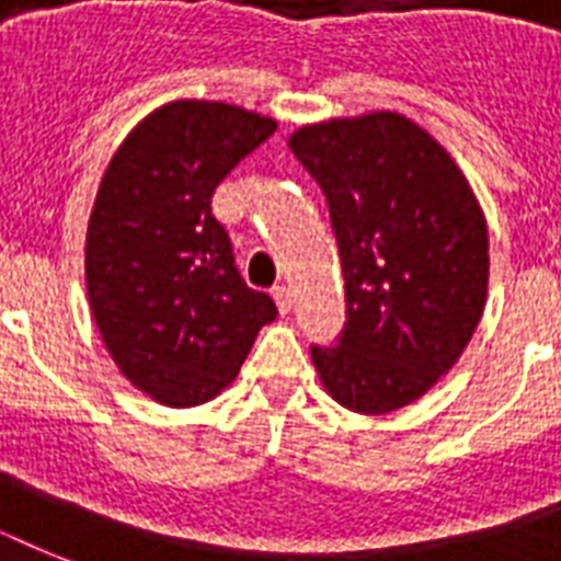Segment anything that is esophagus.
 Returning a JSON list of instances; mask_svg holds the SVG:
<instances>
[{"label":"esophagus","mask_w":561,"mask_h":561,"mask_svg":"<svg viewBox=\"0 0 561 561\" xmlns=\"http://www.w3.org/2000/svg\"><path fill=\"white\" fill-rule=\"evenodd\" d=\"M273 299H276V308H279L282 314H288L290 308H294V294H290V288H285V285H276V288H273Z\"/></svg>","instance_id":"esophagus-1"}]
</instances>
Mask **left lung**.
Wrapping results in <instances>:
<instances>
[{"label": "left lung", "mask_w": 561, "mask_h": 561, "mask_svg": "<svg viewBox=\"0 0 561 561\" xmlns=\"http://www.w3.org/2000/svg\"><path fill=\"white\" fill-rule=\"evenodd\" d=\"M290 151L323 188L346 288L337 346L311 360L343 408L392 413L457 364L483 317V211L443 145L399 113L299 127Z\"/></svg>", "instance_id": "8db88e82"}]
</instances>
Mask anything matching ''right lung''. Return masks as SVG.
I'll use <instances>...</instances> for the list:
<instances>
[{
	"label": "right lung",
	"instance_id": "right-lung-1",
	"mask_svg": "<svg viewBox=\"0 0 561 561\" xmlns=\"http://www.w3.org/2000/svg\"><path fill=\"white\" fill-rule=\"evenodd\" d=\"M273 130V118L224 101H171L104 171L87 227L90 308L122 375L160 404L215 399L276 320L211 215L220 180Z\"/></svg>",
	"mask_w": 561,
	"mask_h": 561
}]
</instances>
